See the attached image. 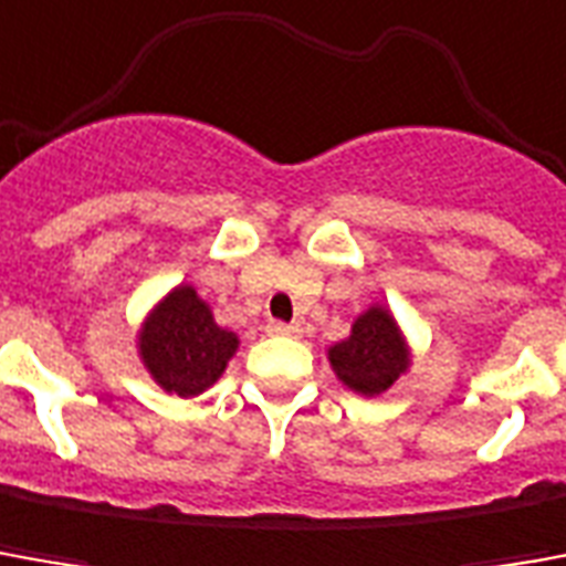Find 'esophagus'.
Instances as JSON below:
<instances>
[{"label": "esophagus", "mask_w": 566, "mask_h": 566, "mask_svg": "<svg viewBox=\"0 0 566 566\" xmlns=\"http://www.w3.org/2000/svg\"><path fill=\"white\" fill-rule=\"evenodd\" d=\"M266 331H270L272 337H294V334H296V324L270 322V324H266Z\"/></svg>", "instance_id": "1"}]
</instances>
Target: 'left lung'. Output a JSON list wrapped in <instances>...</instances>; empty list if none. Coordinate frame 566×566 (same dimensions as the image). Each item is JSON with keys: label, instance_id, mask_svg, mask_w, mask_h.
I'll list each match as a JSON object with an SVG mask.
<instances>
[{"label": "left lung", "instance_id": "8db88e82", "mask_svg": "<svg viewBox=\"0 0 566 566\" xmlns=\"http://www.w3.org/2000/svg\"><path fill=\"white\" fill-rule=\"evenodd\" d=\"M337 377L361 395H379L392 386L407 367V352L392 315L386 310H367L352 324L349 339L331 349Z\"/></svg>", "mask_w": 566, "mask_h": 566}]
</instances>
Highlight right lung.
Wrapping results in <instances>:
<instances>
[{
    "mask_svg": "<svg viewBox=\"0 0 566 566\" xmlns=\"http://www.w3.org/2000/svg\"><path fill=\"white\" fill-rule=\"evenodd\" d=\"M235 346V334L217 327L211 310L192 287H177L140 334V355L149 374L165 392L184 398L214 386Z\"/></svg>",
    "mask_w": 566,
    "mask_h": 566,
    "instance_id": "add662e5",
    "label": "right lung"
}]
</instances>
